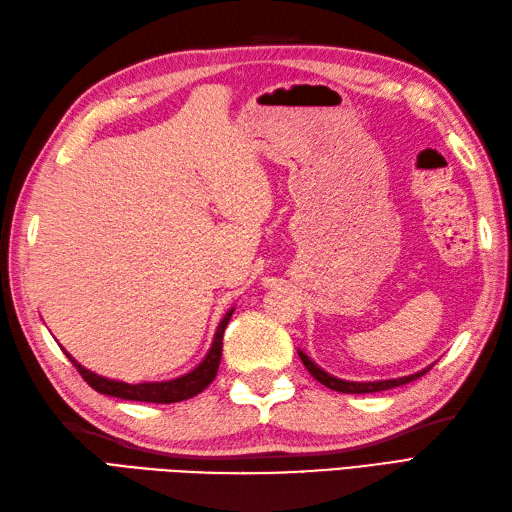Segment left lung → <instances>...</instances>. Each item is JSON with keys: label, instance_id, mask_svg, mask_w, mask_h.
<instances>
[{"label": "left lung", "instance_id": "left-lung-1", "mask_svg": "<svg viewBox=\"0 0 512 512\" xmlns=\"http://www.w3.org/2000/svg\"><path fill=\"white\" fill-rule=\"evenodd\" d=\"M299 358H302L304 367L308 369L310 376H313L317 382H321L323 386H328V389L332 391H339V393H378V391H386V389H395V386H402V384H408L413 382L417 378H421L423 373L430 371L423 369L419 373H413V376H406V378H397V380H380V382H345V380H339L330 376V373H326L323 369H319L313 360H310L304 352H299Z\"/></svg>", "mask_w": 512, "mask_h": 512}]
</instances>
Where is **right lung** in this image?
Wrapping results in <instances>:
<instances>
[{"instance_id":"1","label":"right lung","mask_w":512,"mask_h":512,"mask_svg":"<svg viewBox=\"0 0 512 512\" xmlns=\"http://www.w3.org/2000/svg\"><path fill=\"white\" fill-rule=\"evenodd\" d=\"M234 313V308L228 310V315L221 319L213 347H210L208 356L199 363L191 373H186L182 378L169 380V382H143V384H126V382H117V380H108L97 376V373L84 369L78 360H73L67 352V358L80 371V376L84 382L93 386L97 393H104L110 397H121V400H130V402H152V404H173V402H182L189 400V397H195L197 393H202L206 386L215 380L217 369H219V360H221V345H223V330H226L228 321Z\"/></svg>"}]
</instances>
